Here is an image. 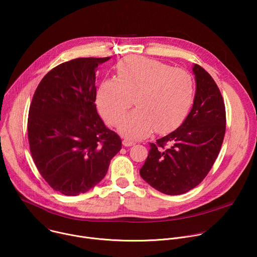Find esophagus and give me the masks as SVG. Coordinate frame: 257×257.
<instances>
[{
	"mask_svg": "<svg viewBox=\"0 0 257 257\" xmlns=\"http://www.w3.org/2000/svg\"><path fill=\"white\" fill-rule=\"evenodd\" d=\"M134 144H135V142L132 141V140H130V139H128V138H125V139L123 140V145H124V146H132V145H134Z\"/></svg>",
	"mask_w": 257,
	"mask_h": 257,
	"instance_id": "34e87169",
	"label": "esophagus"
}]
</instances>
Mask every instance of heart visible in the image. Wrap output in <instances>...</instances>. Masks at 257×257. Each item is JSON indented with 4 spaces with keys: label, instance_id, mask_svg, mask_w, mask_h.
I'll list each match as a JSON object with an SVG mask.
<instances>
[{
    "label": "heart",
    "instance_id": "heart-1",
    "mask_svg": "<svg viewBox=\"0 0 257 257\" xmlns=\"http://www.w3.org/2000/svg\"><path fill=\"white\" fill-rule=\"evenodd\" d=\"M117 72L119 79L101 82L96 101L103 118L118 125L134 98L137 108L120 127L125 136L139 139L154 129L158 133L168 132L188 112L194 84L187 71L153 59L132 57L118 63Z\"/></svg>",
    "mask_w": 257,
    "mask_h": 257
}]
</instances>
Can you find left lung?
<instances>
[{"mask_svg":"<svg viewBox=\"0 0 257 257\" xmlns=\"http://www.w3.org/2000/svg\"><path fill=\"white\" fill-rule=\"evenodd\" d=\"M196 91L187 118L172 133L150 143L140 169L144 181L168 195H179L206 177L221 151L226 132V108L216 83L199 65L192 67Z\"/></svg>","mask_w":257,"mask_h":257,"instance_id":"left-lung-1","label":"left lung"}]
</instances>
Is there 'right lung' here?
Instances as JSON below:
<instances>
[{
	"mask_svg": "<svg viewBox=\"0 0 257 257\" xmlns=\"http://www.w3.org/2000/svg\"><path fill=\"white\" fill-rule=\"evenodd\" d=\"M106 58H78L52 69L29 107L27 132L34 164L56 191L76 196L105 176L122 149L97 114L95 71Z\"/></svg>",
	"mask_w": 257,
	"mask_h": 257,
	"instance_id": "right-lung-1",
	"label": "right lung"
}]
</instances>
